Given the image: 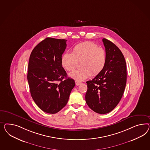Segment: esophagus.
<instances>
[{
	"mask_svg": "<svg viewBox=\"0 0 150 150\" xmlns=\"http://www.w3.org/2000/svg\"><path fill=\"white\" fill-rule=\"evenodd\" d=\"M81 83V82H80V81H75V84H76V86L80 85Z\"/></svg>",
	"mask_w": 150,
	"mask_h": 150,
	"instance_id": "1",
	"label": "esophagus"
}]
</instances>
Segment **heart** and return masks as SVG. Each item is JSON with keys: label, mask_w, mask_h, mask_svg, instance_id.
<instances>
[{"label": "heart", "mask_w": 150, "mask_h": 150, "mask_svg": "<svg viewBox=\"0 0 150 150\" xmlns=\"http://www.w3.org/2000/svg\"><path fill=\"white\" fill-rule=\"evenodd\" d=\"M78 61H81L80 69L69 74L76 81L84 80L92 75H97L104 69L106 63L105 50L97 44L87 41L75 45L72 53L64 52L61 57V64L70 71L75 68Z\"/></svg>", "instance_id": "1"}]
</instances>
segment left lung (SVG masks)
Here are the masks:
<instances>
[{
    "instance_id": "left-lung-1",
    "label": "left lung",
    "mask_w": 150,
    "mask_h": 150,
    "mask_svg": "<svg viewBox=\"0 0 150 150\" xmlns=\"http://www.w3.org/2000/svg\"><path fill=\"white\" fill-rule=\"evenodd\" d=\"M106 63L104 69L92 80L86 82L87 104L94 112L105 114L117 105L123 94L127 82L125 57L117 46L103 39Z\"/></svg>"
}]
</instances>
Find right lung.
<instances>
[{"label":"right lung","instance_id":"right-lung-1","mask_svg":"<svg viewBox=\"0 0 150 150\" xmlns=\"http://www.w3.org/2000/svg\"><path fill=\"white\" fill-rule=\"evenodd\" d=\"M67 41L47 38L34 47L29 57L27 80L30 94L38 106L46 113H57L62 109L75 85L61 64Z\"/></svg>","mask_w":150,"mask_h":150}]
</instances>
